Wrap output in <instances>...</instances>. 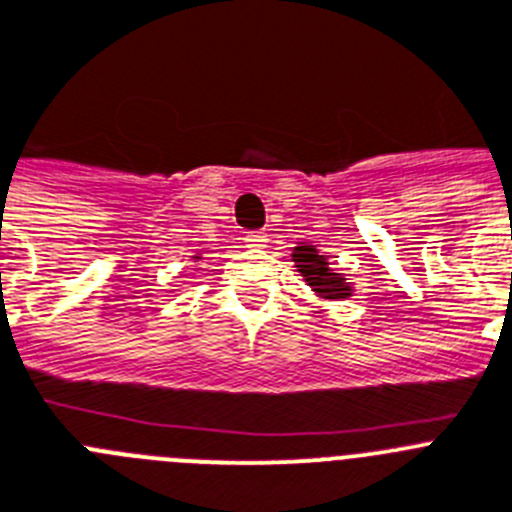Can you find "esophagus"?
Listing matches in <instances>:
<instances>
[{"label":"esophagus","mask_w":512,"mask_h":512,"mask_svg":"<svg viewBox=\"0 0 512 512\" xmlns=\"http://www.w3.org/2000/svg\"><path fill=\"white\" fill-rule=\"evenodd\" d=\"M244 242H247V247H265L268 234H265V231H247V234H244Z\"/></svg>","instance_id":"esophagus-1"}]
</instances>
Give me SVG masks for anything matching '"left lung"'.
I'll use <instances>...</instances> for the list:
<instances>
[{
	"label": "left lung",
	"mask_w": 512,
	"mask_h": 512,
	"mask_svg": "<svg viewBox=\"0 0 512 512\" xmlns=\"http://www.w3.org/2000/svg\"><path fill=\"white\" fill-rule=\"evenodd\" d=\"M291 257L293 262H296L299 273L304 275V281L309 283L322 299H348L350 293H353V286L345 283L342 273H332L327 257L319 255L314 244L301 242L299 247H293Z\"/></svg>",
	"instance_id": "1"
}]
</instances>
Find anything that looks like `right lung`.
<instances>
[{
  "instance_id": "1",
  "label": "right lung",
  "mask_w": 512,
  "mask_h": 512,
  "mask_svg": "<svg viewBox=\"0 0 512 512\" xmlns=\"http://www.w3.org/2000/svg\"><path fill=\"white\" fill-rule=\"evenodd\" d=\"M195 260H198V257H195Z\"/></svg>"
}]
</instances>
